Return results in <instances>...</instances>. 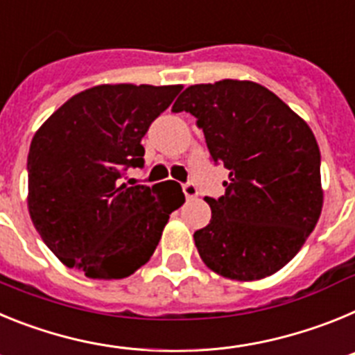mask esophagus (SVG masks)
I'll list each match as a JSON object with an SVG mask.
<instances>
[{"label":"esophagus","mask_w":355,"mask_h":355,"mask_svg":"<svg viewBox=\"0 0 355 355\" xmlns=\"http://www.w3.org/2000/svg\"><path fill=\"white\" fill-rule=\"evenodd\" d=\"M183 192H184V196H187V199H190V200L199 197V190H197L196 184H192V183L183 184Z\"/></svg>","instance_id":"34e87169"}]
</instances>
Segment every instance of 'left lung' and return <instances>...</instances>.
Segmentation results:
<instances>
[{"mask_svg": "<svg viewBox=\"0 0 355 355\" xmlns=\"http://www.w3.org/2000/svg\"><path fill=\"white\" fill-rule=\"evenodd\" d=\"M183 110L205 131L213 162L229 171L225 196L206 197L211 220L193 233L200 259L243 283L275 274L302 249L324 206L311 128L247 80L192 85L172 106Z\"/></svg>", "mask_w": 355, "mask_h": 355, "instance_id": "obj_1", "label": "left lung"}]
</instances>
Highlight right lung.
<instances>
[{
    "mask_svg": "<svg viewBox=\"0 0 355 355\" xmlns=\"http://www.w3.org/2000/svg\"><path fill=\"white\" fill-rule=\"evenodd\" d=\"M181 85L105 83L78 92L37 130L28 153V211L65 266L90 279H124L155 254L174 209L175 181L122 183L144 165V135Z\"/></svg>",
    "mask_w": 355,
    "mask_h": 355,
    "instance_id": "obj_1",
    "label": "right lung"
}]
</instances>
